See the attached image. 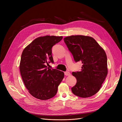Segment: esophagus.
<instances>
[{
    "mask_svg": "<svg viewBox=\"0 0 122 122\" xmlns=\"http://www.w3.org/2000/svg\"><path fill=\"white\" fill-rule=\"evenodd\" d=\"M65 75L66 76H70V75H71V74H70V73L69 72L66 71V72H65Z\"/></svg>",
    "mask_w": 122,
    "mask_h": 122,
    "instance_id": "esophagus-1",
    "label": "esophagus"
}]
</instances>
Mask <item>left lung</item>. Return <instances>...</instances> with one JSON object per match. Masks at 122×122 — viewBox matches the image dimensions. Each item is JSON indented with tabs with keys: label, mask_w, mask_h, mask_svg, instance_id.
<instances>
[{
	"label": "left lung",
	"mask_w": 122,
	"mask_h": 122,
	"mask_svg": "<svg viewBox=\"0 0 122 122\" xmlns=\"http://www.w3.org/2000/svg\"><path fill=\"white\" fill-rule=\"evenodd\" d=\"M64 42L76 62L80 61L81 71L72 72L77 82L72 87V93L81 98L96 94L107 75V60L105 51L94 38L76 35L64 38Z\"/></svg>",
	"instance_id": "1"
}]
</instances>
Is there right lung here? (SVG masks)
<instances>
[{"label": "right lung", "instance_id": "1", "mask_svg": "<svg viewBox=\"0 0 122 122\" xmlns=\"http://www.w3.org/2000/svg\"><path fill=\"white\" fill-rule=\"evenodd\" d=\"M62 39V36H40L22 53L19 66L22 78L29 93L36 98L46 100L53 97L64 78L63 72L46 66L54 62L52 47Z\"/></svg>", "mask_w": 122, "mask_h": 122}]
</instances>
